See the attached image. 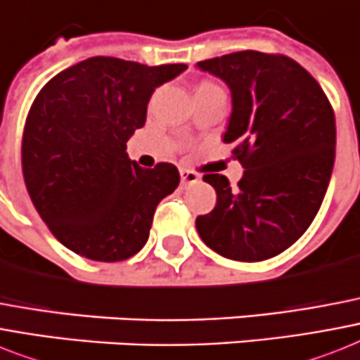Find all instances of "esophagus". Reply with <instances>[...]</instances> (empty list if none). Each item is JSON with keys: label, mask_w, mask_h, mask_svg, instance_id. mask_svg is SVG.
I'll return each instance as SVG.
<instances>
[{"label": "esophagus", "mask_w": 360, "mask_h": 360, "mask_svg": "<svg viewBox=\"0 0 360 360\" xmlns=\"http://www.w3.org/2000/svg\"><path fill=\"white\" fill-rule=\"evenodd\" d=\"M179 174H181V183H183V185H188V183H195V181L200 179V175L195 174V172L185 170V168H183Z\"/></svg>", "instance_id": "obj_1"}]
</instances>
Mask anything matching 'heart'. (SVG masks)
<instances>
[{
    "instance_id": "b5f03b06",
    "label": "heart",
    "mask_w": 360,
    "mask_h": 360,
    "mask_svg": "<svg viewBox=\"0 0 360 360\" xmlns=\"http://www.w3.org/2000/svg\"><path fill=\"white\" fill-rule=\"evenodd\" d=\"M209 86H216V84H212V83H201L200 86H198V89H209Z\"/></svg>"
}]
</instances>
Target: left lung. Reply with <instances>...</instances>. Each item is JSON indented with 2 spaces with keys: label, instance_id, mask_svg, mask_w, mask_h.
I'll list each match as a JSON object with an SVG mask.
<instances>
[{
  "label": "left lung",
  "instance_id": "obj_1",
  "mask_svg": "<svg viewBox=\"0 0 360 360\" xmlns=\"http://www.w3.org/2000/svg\"><path fill=\"white\" fill-rule=\"evenodd\" d=\"M229 86L224 142L244 175L207 174L216 207L195 218L201 240L221 257L266 261L290 248L320 210L335 165V112L318 81L285 55L236 51L198 63Z\"/></svg>",
  "mask_w": 360,
  "mask_h": 360
}]
</instances>
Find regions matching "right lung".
I'll list each match as a JSON object with an SVG mask.
<instances>
[{
	"label": "right lung",
	"instance_id": "add662e5",
	"mask_svg": "<svg viewBox=\"0 0 360 360\" xmlns=\"http://www.w3.org/2000/svg\"><path fill=\"white\" fill-rule=\"evenodd\" d=\"M185 70L90 57L38 92L23 129V181L63 246L99 262L125 261L144 248L179 172L170 162L140 168L127 157V140L144 127L155 89Z\"/></svg>",
	"mask_w": 360,
	"mask_h": 360
}]
</instances>
